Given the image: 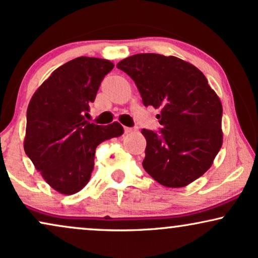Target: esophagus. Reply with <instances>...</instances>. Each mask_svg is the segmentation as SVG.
Instances as JSON below:
<instances>
[{"mask_svg":"<svg viewBox=\"0 0 258 258\" xmlns=\"http://www.w3.org/2000/svg\"><path fill=\"white\" fill-rule=\"evenodd\" d=\"M133 130H134L133 128H128V126H124V132H125L126 134H129V133H132Z\"/></svg>","mask_w":258,"mask_h":258,"instance_id":"34e87169","label":"esophagus"}]
</instances>
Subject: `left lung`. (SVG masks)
I'll return each mask as SVG.
<instances>
[{
  "label": "left lung",
  "mask_w": 258,
  "mask_h": 258,
  "mask_svg": "<svg viewBox=\"0 0 258 258\" xmlns=\"http://www.w3.org/2000/svg\"><path fill=\"white\" fill-rule=\"evenodd\" d=\"M117 68L138 86L145 106L160 109L161 135L142 129V166L167 187H183L213 165L222 146V105L203 73L174 56L138 53Z\"/></svg>",
  "instance_id": "obj_1"
}]
</instances>
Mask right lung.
Wrapping results in <instances>:
<instances>
[{"label": "right lung", "instance_id": "add662e5", "mask_svg": "<svg viewBox=\"0 0 258 258\" xmlns=\"http://www.w3.org/2000/svg\"><path fill=\"white\" fill-rule=\"evenodd\" d=\"M113 67L109 59L78 57L53 71L32 95L25 153L57 192L80 191L91 179L98 145L124 133L118 122L103 126L85 120Z\"/></svg>", "mask_w": 258, "mask_h": 258}]
</instances>
